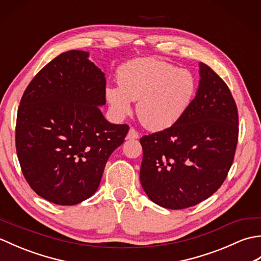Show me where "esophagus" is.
<instances>
[{
  "label": "esophagus",
  "mask_w": 261,
  "mask_h": 261,
  "mask_svg": "<svg viewBox=\"0 0 261 261\" xmlns=\"http://www.w3.org/2000/svg\"><path fill=\"white\" fill-rule=\"evenodd\" d=\"M138 138H139V134H138V131L135 129V127H130L129 132H127L126 139H138Z\"/></svg>",
  "instance_id": "34e87169"
}]
</instances>
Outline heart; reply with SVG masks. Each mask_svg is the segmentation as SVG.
<instances>
[{
  "label": "heart",
  "instance_id": "obj_1",
  "mask_svg": "<svg viewBox=\"0 0 261 261\" xmlns=\"http://www.w3.org/2000/svg\"><path fill=\"white\" fill-rule=\"evenodd\" d=\"M118 84L108 86L105 97L116 118H123L137 102V115L150 130L178 122L195 98L197 81L192 71L156 58H138L121 66Z\"/></svg>",
  "mask_w": 261,
  "mask_h": 261
}]
</instances>
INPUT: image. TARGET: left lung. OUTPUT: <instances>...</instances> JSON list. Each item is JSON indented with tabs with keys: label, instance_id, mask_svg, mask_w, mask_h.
<instances>
[{
	"label": "left lung",
	"instance_id": "left-lung-1",
	"mask_svg": "<svg viewBox=\"0 0 261 261\" xmlns=\"http://www.w3.org/2000/svg\"><path fill=\"white\" fill-rule=\"evenodd\" d=\"M199 87L184 116L167 129L143 136L140 181L153 203L191 207L223 184L233 163L239 114L225 82L199 63Z\"/></svg>",
	"mask_w": 261,
	"mask_h": 261
}]
</instances>
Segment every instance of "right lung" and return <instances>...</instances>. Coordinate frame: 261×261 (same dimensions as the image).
Masks as SVG:
<instances>
[{"mask_svg":"<svg viewBox=\"0 0 261 261\" xmlns=\"http://www.w3.org/2000/svg\"><path fill=\"white\" fill-rule=\"evenodd\" d=\"M88 54H60L33 77L21 97L15 148L22 174L39 196L75 205L96 192L105 164L127 124L105 120V76Z\"/></svg>","mask_w":261,"mask_h":261,"instance_id":"1","label":"right lung"}]
</instances>
